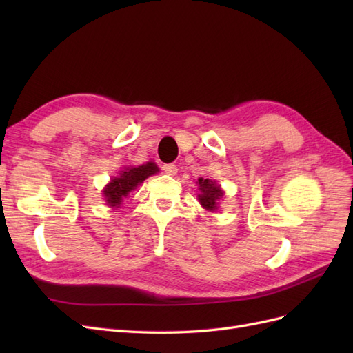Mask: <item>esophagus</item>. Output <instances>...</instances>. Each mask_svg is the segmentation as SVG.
Returning <instances> with one entry per match:
<instances>
[{"instance_id":"1","label":"esophagus","mask_w":353,"mask_h":353,"mask_svg":"<svg viewBox=\"0 0 353 353\" xmlns=\"http://www.w3.org/2000/svg\"><path fill=\"white\" fill-rule=\"evenodd\" d=\"M163 170H165V174H168V175H176V172H178V169H176V166L174 165V163H168V165H163Z\"/></svg>"}]
</instances>
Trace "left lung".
Returning <instances> with one entry per match:
<instances>
[{
    "mask_svg": "<svg viewBox=\"0 0 353 353\" xmlns=\"http://www.w3.org/2000/svg\"><path fill=\"white\" fill-rule=\"evenodd\" d=\"M197 184H199V190H200V194L197 196L200 205L210 212L218 210V201L222 199L223 191L216 184V181L199 178Z\"/></svg>",
    "mask_w": 353,
    "mask_h": 353,
    "instance_id": "1",
    "label": "left lung"
}]
</instances>
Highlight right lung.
Returning <instances> with one entry per match:
<instances>
[{"label": "right lung", "mask_w": 353, "mask_h": 353, "mask_svg": "<svg viewBox=\"0 0 353 353\" xmlns=\"http://www.w3.org/2000/svg\"><path fill=\"white\" fill-rule=\"evenodd\" d=\"M157 172L159 168L154 162H147L141 166H125L103 190V196L108 206L119 208L123 199L128 197L132 190L140 185L144 179Z\"/></svg>", "instance_id": "add662e5"}]
</instances>
